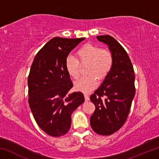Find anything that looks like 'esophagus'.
Instances as JSON below:
<instances>
[{"label":"esophagus","instance_id":"esophagus-1","mask_svg":"<svg viewBox=\"0 0 159 159\" xmlns=\"http://www.w3.org/2000/svg\"><path fill=\"white\" fill-rule=\"evenodd\" d=\"M84 97H85V102H88V101H89L90 100V98H89V96H88L87 94H85L84 95Z\"/></svg>","mask_w":159,"mask_h":159}]
</instances>
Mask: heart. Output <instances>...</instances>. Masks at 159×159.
<instances>
[{
	"label": "heart",
	"instance_id": "1",
	"mask_svg": "<svg viewBox=\"0 0 159 159\" xmlns=\"http://www.w3.org/2000/svg\"><path fill=\"white\" fill-rule=\"evenodd\" d=\"M78 60L74 56L66 58L65 67L70 76L78 79L80 76V64H88L85 74L89 76L80 78L74 83L76 90L88 93L98 85V79L102 80L111 71L114 64V55L111 50L98 45L87 43L77 51Z\"/></svg>",
	"mask_w": 159,
	"mask_h": 159
}]
</instances>
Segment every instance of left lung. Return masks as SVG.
I'll use <instances>...</instances> for the list:
<instances>
[{
  "mask_svg": "<svg viewBox=\"0 0 159 159\" xmlns=\"http://www.w3.org/2000/svg\"><path fill=\"white\" fill-rule=\"evenodd\" d=\"M106 43L114 55V64L98 89L90 96L95 110L90 122L93 130L101 135H110L126 121L135 94L134 72L128 53L109 35L97 36Z\"/></svg>",
  "mask_w": 159,
  "mask_h": 159,
  "instance_id": "left-lung-1",
  "label": "left lung"
}]
</instances>
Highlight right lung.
Instances as JSON below:
<instances>
[{"instance_id":"right-lung-1","label":"right lung","mask_w":159,"mask_h":159,"mask_svg":"<svg viewBox=\"0 0 159 159\" xmlns=\"http://www.w3.org/2000/svg\"><path fill=\"white\" fill-rule=\"evenodd\" d=\"M84 39L53 38L39 51L31 64L28 76L29 107L38 125L50 136L67 133L72 112L84 102L80 92L66 96L73 83L65 67L67 56Z\"/></svg>"}]
</instances>
